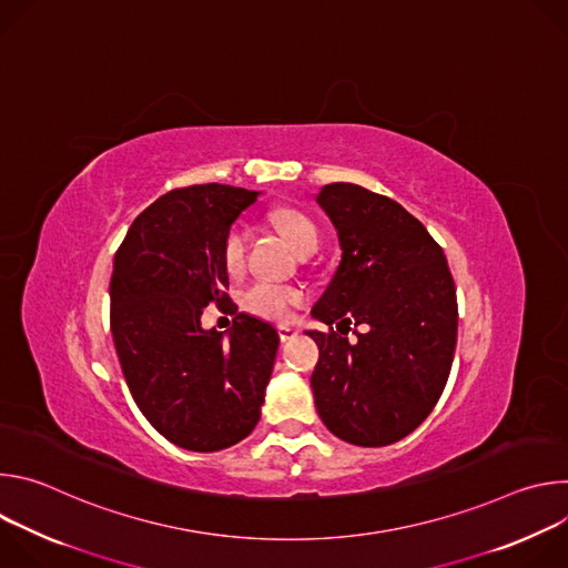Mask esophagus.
Returning <instances> with one entry per match:
<instances>
[{"mask_svg": "<svg viewBox=\"0 0 568 568\" xmlns=\"http://www.w3.org/2000/svg\"><path fill=\"white\" fill-rule=\"evenodd\" d=\"M278 337H281V342L285 344V342H290V339L296 337V331L290 328V326H278Z\"/></svg>", "mask_w": 568, "mask_h": 568, "instance_id": "1", "label": "esophagus"}]
</instances>
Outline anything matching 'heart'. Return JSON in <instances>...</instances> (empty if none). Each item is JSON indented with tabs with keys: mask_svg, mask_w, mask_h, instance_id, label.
Returning <instances> with one entry per match:
<instances>
[{
	"mask_svg": "<svg viewBox=\"0 0 568 568\" xmlns=\"http://www.w3.org/2000/svg\"><path fill=\"white\" fill-rule=\"evenodd\" d=\"M270 220L274 226L292 242V247L301 254H314L321 233L316 224L298 209H276ZM250 247V229L245 222H235L224 235L222 242V263L229 274H237L245 270ZM305 301V292L296 285L272 283V281H254L240 292V305L250 314L270 318V321H287L294 310Z\"/></svg>",
	"mask_w": 568,
	"mask_h": 568,
	"instance_id": "obj_1",
	"label": "heart"
}]
</instances>
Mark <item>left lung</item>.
Here are the masks:
<instances>
[{
	"instance_id": "obj_1",
	"label": "left lung",
	"mask_w": 568,
	"mask_h": 568,
	"mask_svg": "<svg viewBox=\"0 0 568 568\" xmlns=\"http://www.w3.org/2000/svg\"><path fill=\"white\" fill-rule=\"evenodd\" d=\"M316 202L339 233L342 263L312 307L328 326L307 333L318 346L314 404L337 438L384 447L409 436L443 395L458 333L456 285L438 242L395 200L337 182ZM351 325L367 333L348 343Z\"/></svg>"
}]
</instances>
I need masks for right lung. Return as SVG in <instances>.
<instances>
[{
	"instance_id": "right-lung-1",
	"label": "right lung",
	"mask_w": 568,
	"mask_h": 568,
	"mask_svg": "<svg viewBox=\"0 0 568 568\" xmlns=\"http://www.w3.org/2000/svg\"><path fill=\"white\" fill-rule=\"evenodd\" d=\"M258 193L224 184L169 191L136 215L114 256L110 326L148 423L191 452L247 438L261 420L278 333L235 312L222 242ZM209 302L234 314L230 339L204 332Z\"/></svg>"
}]
</instances>
